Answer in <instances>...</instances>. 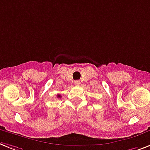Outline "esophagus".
Returning a JSON list of instances; mask_svg holds the SVG:
<instances>
[{
	"mask_svg": "<svg viewBox=\"0 0 150 150\" xmlns=\"http://www.w3.org/2000/svg\"><path fill=\"white\" fill-rule=\"evenodd\" d=\"M74 84H75L76 86H79V85L80 84V80H76V81H74Z\"/></svg>",
	"mask_w": 150,
	"mask_h": 150,
	"instance_id": "obj_1",
	"label": "esophagus"
}]
</instances>
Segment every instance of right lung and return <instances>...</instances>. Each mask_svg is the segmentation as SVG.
I'll list each match as a JSON object with an SVG mask.
<instances>
[{"instance_id": "obj_1", "label": "right lung", "mask_w": 150, "mask_h": 150, "mask_svg": "<svg viewBox=\"0 0 150 150\" xmlns=\"http://www.w3.org/2000/svg\"><path fill=\"white\" fill-rule=\"evenodd\" d=\"M58 97H61V96H60V95H58Z\"/></svg>"}]
</instances>
